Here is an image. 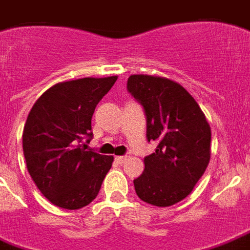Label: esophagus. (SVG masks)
<instances>
[{
    "instance_id": "34e87169",
    "label": "esophagus",
    "mask_w": 250,
    "mask_h": 250,
    "mask_svg": "<svg viewBox=\"0 0 250 250\" xmlns=\"http://www.w3.org/2000/svg\"><path fill=\"white\" fill-rule=\"evenodd\" d=\"M115 161H117L118 164H125V161H127V156H117V157H115Z\"/></svg>"
}]
</instances>
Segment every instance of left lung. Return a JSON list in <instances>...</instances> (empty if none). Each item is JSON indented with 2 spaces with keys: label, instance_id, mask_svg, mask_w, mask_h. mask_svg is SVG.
<instances>
[{
  "label": "left lung",
  "instance_id": "8db88e82",
  "mask_svg": "<svg viewBox=\"0 0 250 250\" xmlns=\"http://www.w3.org/2000/svg\"><path fill=\"white\" fill-rule=\"evenodd\" d=\"M127 90L146 117V139L157 143L144 159V171L133 180L142 201L157 207L181 202L193 191L211 157V128L184 86L159 76L132 74Z\"/></svg>",
  "mask_w": 250,
  "mask_h": 250
}]
</instances>
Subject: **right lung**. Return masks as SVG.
<instances>
[{
  "label": "right lung",
  "mask_w": 250,
  "mask_h": 250,
  "mask_svg": "<svg viewBox=\"0 0 250 250\" xmlns=\"http://www.w3.org/2000/svg\"><path fill=\"white\" fill-rule=\"evenodd\" d=\"M118 76L59 83L38 98L24 125L27 170L41 193L57 207L79 209L100 193L114 157L86 150L95 106Z\"/></svg>",
  "instance_id": "obj_1"
}]
</instances>
